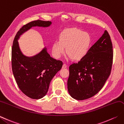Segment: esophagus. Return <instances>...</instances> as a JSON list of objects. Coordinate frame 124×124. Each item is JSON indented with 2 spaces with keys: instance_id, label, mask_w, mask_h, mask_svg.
<instances>
[{
  "instance_id": "obj_1",
  "label": "esophagus",
  "mask_w": 124,
  "mask_h": 124,
  "mask_svg": "<svg viewBox=\"0 0 124 124\" xmlns=\"http://www.w3.org/2000/svg\"><path fill=\"white\" fill-rule=\"evenodd\" d=\"M67 67V64L65 63H64L62 65V68H65Z\"/></svg>"
}]
</instances>
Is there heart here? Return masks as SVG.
<instances>
[{"mask_svg": "<svg viewBox=\"0 0 124 124\" xmlns=\"http://www.w3.org/2000/svg\"><path fill=\"white\" fill-rule=\"evenodd\" d=\"M91 42V37L88 33L76 28H68L61 33L59 41L53 43V53L59 58L65 52L74 60L83 58L88 53Z\"/></svg>", "mask_w": 124, "mask_h": 124, "instance_id": "heart-1", "label": "heart"}]
</instances>
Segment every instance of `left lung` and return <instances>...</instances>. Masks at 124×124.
I'll return each mask as SVG.
<instances>
[{"mask_svg": "<svg viewBox=\"0 0 124 124\" xmlns=\"http://www.w3.org/2000/svg\"><path fill=\"white\" fill-rule=\"evenodd\" d=\"M113 46L107 31L77 63L69 66L68 90L71 97L84 100L103 88L111 74Z\"/></svg>", "mask_w": 124, "mask_h": 124, "instance_id": "8db88e82", "label": "left lung"}]
</instances>
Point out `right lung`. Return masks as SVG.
<instances>
[{"label":"right lung","instance_id":"right-lung-1","mask_svg":"<svg viewBox=\"0 0 124 124\" xmlns=\"http://www.w3.org/2000/svg\"><path fill=\"white\" fill-rule=\"evenodd\" d=\"M52 23L40 20L31 21L20 29L13 40L12 48V69L19 88L28 97L38 99L47 94L50 81L61 69L62 61L50 57L45 48L33 57L23 55L19 48L20 36L34 26L48 27Z\"/></svg>","mask_w":124,"mask_h":124}]
</instances>
